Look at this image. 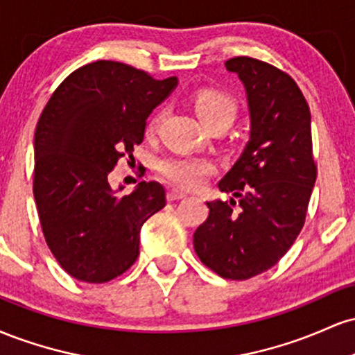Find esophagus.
Returning <instances> with one entry per match:
<instances>
[{
  "label": "esophagus",
  "mask_w": 355,
  "mask_h": 355,
  "mask_svg": "<svg viewBox=\"0 0 355 355\" xmlns=\"http://www.w3.org/2000/svg\"><path fill=\"white\" fill-rule=\"evenodd\" d=\"M166 197H168L170 202H175V200H180V198H185L187 193L183 190H178V189H172L168 190V193H166Z\"/></svg>",
  "instance_id": "1"
}]
</instances>
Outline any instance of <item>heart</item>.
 I'll return each mask as SVG.
<instances>
[{"mask_svg": "<svg viewBox=\"0 0 355 355\" xmlns=\"http://www.w3.org/2000/svg\"><path fill=\"white\" fill-rule=\"evenodd\" d=\"M193 108L207 126L217 123H232L237 116V103L229 93L217 88H202L191 96ZM160 115L150 118L146 133H153ZM158 172L173 185L182 189H197L214 172V164L205 157L195 155H173L158 164Z\"/></svg>", "mask_w": 355, "mask_h": 355, "instance_id": "1", "label": "heart"}]
</instances>
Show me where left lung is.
Here are the masks:
<instances>
[{
	"mask_svg": "<svg viewBox=\"0 0 355 355\" xmlns=\"http://www.w3.org/2000/svg\"><path fill=\"white\" fill-rule=\"evenodd\" d=\"M225 67L245 87L250 140L218 182L234 198L207 202L209 217L195 230L193 248L215 274L245 280L274 267L295 242L317 165L311 110L292 76L248 56L225 61Z\"/></svg>",
	"mask_w": 355,
	"mask_h": 355,
	"instance_id": "1",
	"label": "left lung"
}]
</instances>
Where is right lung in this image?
<instances>
[{
	"mask_svg": "<svg viewBox=\"0 0 355 355\" xmlns=\"http://www.w3.org/2000/svg\"><path fill=\"white\" fill-rule=\"evenodd\" d=\"M177 76L100 60L68 75L48 100L35 132L33 193L51 254L76 280L103 284L135 263L141 225L166 203L158 182L128 195L108 175L133 158L146 118L177 87Z\"/></svg>",
	"mask_w": 355,
	"mask_h": 355,
	"instance_id": "obj_1",
	"label": "right lung"
}]
</instances>
